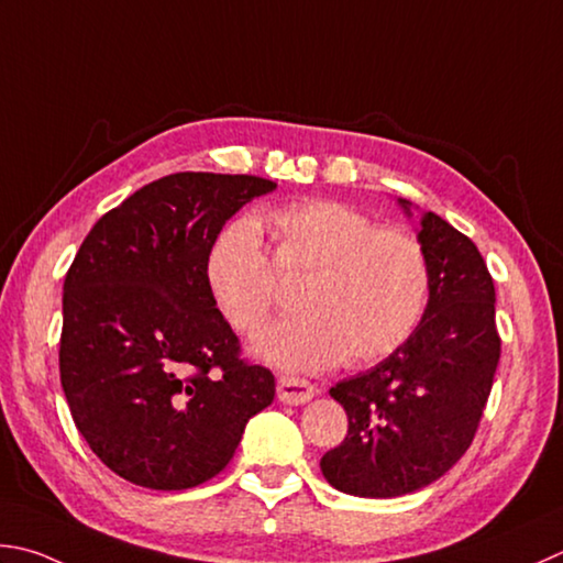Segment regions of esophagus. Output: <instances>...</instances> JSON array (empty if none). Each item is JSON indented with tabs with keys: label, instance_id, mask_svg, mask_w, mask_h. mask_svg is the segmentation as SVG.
<instances>
[{
	"label": "esophagus",
	"instance_id": "esophagus-1",
	"mask_svg": "<svg viewBox=\"0 0 563 563\" xmlns=\"http://www.w3.org/2000/svg\"><path fill=\"white\" fill-rule=\"evenodd\" d=\"M316 395V387L311 382L282 375L277 382V397L284 405H306Z\"/></svg>",
	"mask_w": 563,
	"mask_h": 563
}]
</instances>
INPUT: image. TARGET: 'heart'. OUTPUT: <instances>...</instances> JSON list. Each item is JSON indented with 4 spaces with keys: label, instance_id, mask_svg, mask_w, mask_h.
Segmentation results:
<instances>
[{
    "label": "heart",
    "instance_id": "obj_1",
    "mask_svg": "<svg viewBox=\"0 0 563 563\" xmlns=\"http://www.w3.org/2000/svg\"><path fill=\"white\" fill-rule=\"evenodd\" d=\"M273 242V260L258 230ZM222 318L254 333L279 301V279L296 284L301 313L254 338L252 350L284 369L367 365L395 353L429 306L431 267L421 242L338 200H301L240 218L220 230L206 260Z\"/></svg>",
    "mask_w": 563,
    "mask_h": 563
}]
</instances>
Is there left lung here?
Here are the masks:
<instances>
[{
	"label": "left lung",
	"instance_id": "1",
	"mask_svg": "<svg viewBox=\"0 0 563 563\" xmlns=\"http://www.w3.org/2000/svg\"><path fill=\"white\" fill-rule=\"evenodd\" d=\"M411 216V203L399 198ZM417 240L431 294L409 341L331 387L347 437L321 459L323 478L357 497H399L439 481L468 451L500 363L495 284L471 238L423 213Z\"/></svg>",
	"mask_w": 563,
	"mask_h": 563
}]
</instances>
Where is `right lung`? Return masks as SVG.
<instances>
[{
    "label": "right lung",
    "instance_id": "obj_1",
    "mask_svg": "<svg viewBox=\"0 0 563 563\" xmlns=\"http://www.w3.org/2000/svg\"><path fill=\"white\" fill-rule=\"evenodd\" d=\"M274 181L184 172L95 222L63 284L60 385L82 439L112 473L186 490L235 455L274 375L240 360L206 260L225 222Z\"/></svg>",
    "mask_w": 563,
    "mask_h": 563
}]
</instances>
